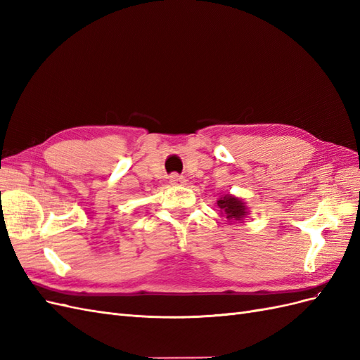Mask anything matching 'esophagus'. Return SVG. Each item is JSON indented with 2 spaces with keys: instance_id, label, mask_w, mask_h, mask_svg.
<instances>
[{
  "instance_id": "esophagus-1",
  "label": "esophagus",
  "mask_w": 360,
  "mask_h": 360,
  "mask_svg": "<svg viewBox=\"0 0 360 360\" xmlns=\"http://www.w3.org/2000/svg\"><path fill=\"white\" fill-rule=\"evenodd\" d=\"M169 183L172 184V186H183V184L186 183V179H184L183 176H179V174H172V176L169 177Z\"/></svg>"
}]
</instances>
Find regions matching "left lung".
Returning a JSON list of instances; mask_svg holds the SVG:
<instances>
[{"label": "left lung", "mask_w": 360, "mask_h": 360, "mask_svg": "<svg viewBox=\"0 0 360 360\" xmlns=\"http://www.w3.org/2000/svg\"><path fill=\"white\" fill-rule=\"evenodd\" d=\"M216 204L221 214L226 216V219L230 222H243L249 216L248 204L233 193L222 195L221 198H217Z\"/></svg>", "instance_id": "8db88e82"}]
</instances>
